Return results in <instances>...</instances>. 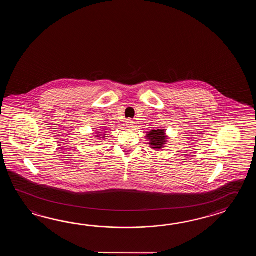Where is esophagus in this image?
Wrapping results in <instances>:
<instances>
[{
    "mask_svg": "<svg viewBox=\"0 0 256 256\" xmlns=\"http://www.w3.org/2000/svg\"><path fill=\"white\" fill-rule=\"evenodd\" d=\"M134 124V122L132 120H128L126 122V126H128L129 128H132Z\"/></svg>",
    "mask_w": 256,
    "mask_h": 256,
    "instance_id": "obj_1",
    "label": "esophagus"
}]
</instances>
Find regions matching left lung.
<instances>
[{
  "mask_svg": "<svg viewBox=\"0 0 256 256\" xmlns=\"http://www.w3.org/2000/svg\"><path fill=\"white\" fill-rule=\"evenodd\" d=\"M146 137L147 139L149 140V144L156 150L161 149L166 142V136H164V130H160V129L151 130L147 134Z\"/></svg>",
  "mask_w": 256,
  "mask_h": 256,
  "instance_id": "obj_1",
  "label": "left lung"
}]
</instances>
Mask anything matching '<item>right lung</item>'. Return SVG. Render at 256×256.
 Here are the masks:
<instances>
[{
    "label": "right lung",
    "mask_w": 256,
    "mask_h": 256,
    "mask_svg": "<svg viewBox=\"0 0 256 256\" xmlns=\"http://www.w3.org/2000/svg\"><path fill=\"white\" fill-rule=\"evenodd\" d=\"M100 138H102V137H100Z\"/></svg>",
    "instance_id": "right-lung-1"
}]
</instances>
